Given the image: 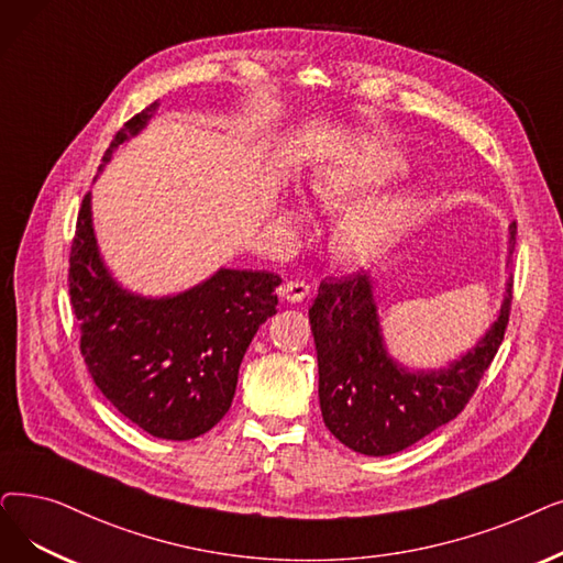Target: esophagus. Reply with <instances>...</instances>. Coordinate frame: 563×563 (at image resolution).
I'll use <instances>...</instances> for the list:
<instances>
[{
  "label": "esophagus",
  "instance_id": "34e87169",
  "mask_svg": "<svg viewBox=\"0 0 563 563\" xmlns=\"http://www.w3.org/2000/svg\"><path fill=\"white\" fill-rule=\"evenodd\" d=\"M278 295L287 301V303H299L310 295V287L303 280H287L285 285H280Z\"/></svg>",
  "mask_w": 563,
  "mask_h": 563
}]
</instances>
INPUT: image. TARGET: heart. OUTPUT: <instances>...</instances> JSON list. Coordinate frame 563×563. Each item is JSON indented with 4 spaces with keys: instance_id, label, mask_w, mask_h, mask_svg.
Returning <instances> with one entry per match:
<instances>
[{
    "instance_id": "obj_1",
    "label": "heart",
    "mask_w": 563,
    "mask_h": 563,
    "mask_svg": "<svg viewBox=\"0 0 563 563\" xmlns=\"http://www.w3.org/2000/svg\"><path fill=\"white\" fill-rule=\"evenodd\" d=\"M405 167L402 158L379 142H361L342 152L312 175V198L327 209L342 207L358 198ZM413 198L407 192L384 195L371 202H361L338 218L331 246L340 262L363 266L379 257L413 216Z\"/></svg>"
}]
</instances>
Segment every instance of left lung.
Masks as SVG:
<instances>
[{"mask_svg":"<svg viewBox=\"0 0 563 563\" xmlns=\"http://www.w3.org/2000/svg\"><path fill=\"white\" fill-rule=\"evenodd\" d=\"M516 230L512 223L508 264ZM510 289L512 278L497 320L467 354L439 371H407L386 352L371 274L322 280L308 317L320 365V407L331 434L356 453L379 457L453 421L501 345Z\"/></svg>","mask_w":563,"mask_h":563,"instance_id":"8db88e82","label":"left lung"}]
</instances>
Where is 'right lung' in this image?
Listing matches in <instances>:
<instances>
[{
    "mask_svg": "<svg viewBox=\"0 0 563 563\" xmlns=\"http://www.w3.org/2000/svg\"><path fill=\"white\" fill-rule=\"evenodd\" d=\"M158 103L129 119L108 152L135 137ZM68 295L80 322V352L101 394L144 432L186 442L221 421L239 365L257 329L276 314L278 274L218 268L175 297L121 287L99 253L87 192L70 246Z\"/></svg>",
    "mask_w": 563,
    "mask_h": 563,
    "instance_id": "add662e5",
    "label": "right lung"
}]
</instances>
